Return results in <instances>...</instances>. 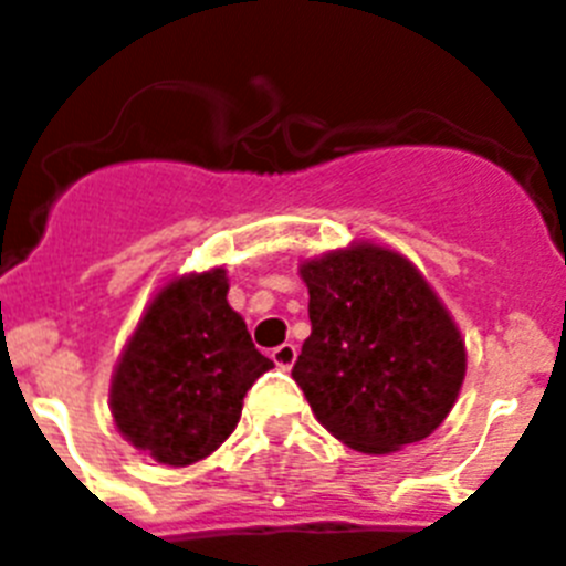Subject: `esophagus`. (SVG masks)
<instances>
[{"instance_id":"obj_1","label":"esophagus","mask_w":566,"mask_h":566,"mask_svg":"<svg viewBox=\"0 0 566 566\" xmlns=\"http://www.w3.org/2000/svg\"><path fill=\"white\" fill-rule=\"evenodd\" d=\"M272 359H274V365H277V368L289 371V368L294 365V359H297V345H292V343L277 345V348L272 352Z\"/></svg>"}]
</instances>
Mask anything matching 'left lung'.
<instances>
[{
    "label": "left lung",
    "mask_w": 566,
    "mask_h": 566,
    "mask_svg": "<svg viewBox=\"0 0 566 566\" xmlns=\"http://www.w3.org/2000/svg\"><path fill=\"white\" fill-rule=\"evenodd\" d=\"M312 337L292 368L314 417L354 451L391 453L437 431L464 379V343L422 274L359 243L308 260Z\"/></svg>",
    "instance_id": "obj_1"
}]
</instances>
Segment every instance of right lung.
Instances as JSON below:
<instances>
[{
  "label": "right lung",
  "mask_w": 566,
  "mask_h": 566,
  "mask_svg": "<svg viewBox=\"0 0 566 566\" xmlns=\"http://www.w3.org/2000/svg\"><path fill=\"white\" fill-rule=\"evenodd\" d=\"M227 292L223 269L169 283L115 368L118 431L172 468L209 457L234 431L247 391L274 365L254 348Z\"/></svg>",
  "instance_id": "obj_1"
}]
</instances>
